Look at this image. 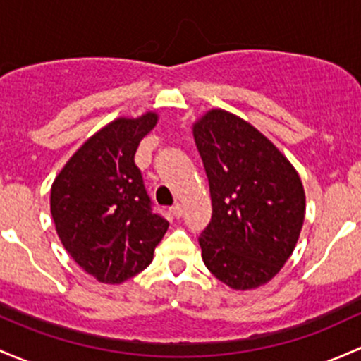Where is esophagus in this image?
I'll return each instance as SVG.
<instances>
[{
	"mask_svg": "<svg viewBox=\"0 0 361 361\" xmlns=\"http://www.w3.org/2000/svg\"><path fill=\"white\" fill-rule=\"evenodd\" d=\"M181 212H183V209H181V204L176 202L173 207H171V214H173L174 218H180Z\"/></svg>",
	"mask_w": 361,
	"mask_h": 361,
	"instance_id": "esophagus-1",
	"label": "esophagus"
}]
</instances>
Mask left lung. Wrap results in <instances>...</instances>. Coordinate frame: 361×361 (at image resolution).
I'll return each instance as SVG.
<instances>
[{
	"label": "left lung",
	"instance_id": "left-lung-1",
	"mask_svg": "<svg viewBox=\"0 0 361 361\" xmlns=\"http://www.w3.org/2000/svg\"><path fill=\"white\" fill-rule=\"evenodd\" d=\"M193 138L212 202L199 237L204 264L231 289H256L298 244L306 207L301 178L267 136L221 109L193 124Z\"/></svg>",
	"mask_w": 361,
	"mask_h": 361
}]
</instances>
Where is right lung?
<instances>
[{
	"instance_id": "right-lung-1",
	"label": "right lung",
	"mask_w": 361,
	"mask_h": 361,
	"mask_svg": "<svg viewBox=\"0 0 361 361\" xmlns=\"http://www.w3.org/2000/svg\"><path fill=\"white\" fill-rule=\"evenodd\" d=\"M155 124V112L112 121L82 143L51 185L56 233L98 282L121 283L145 270L168 231L135 164L140 142Z\"/></svg>"
}]
</instances>
